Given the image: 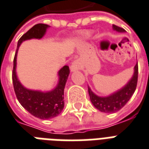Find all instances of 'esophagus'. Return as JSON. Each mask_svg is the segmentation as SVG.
Wrapping results in <instances>:
<instances>
[{"label": "esophagus", "mask_w": 149, "mask_h": 149, "mask_svg": "<svg viewBox=\"0 0 149 149\" xmlns=\"http://www.w3.org/2000/svg\"><path fill=\"white\" fill-rule=\"evenodd\" d=\"M81 62L79 61V60H74L72 63H71V66H70V70L71 71H75V70H80L81 69Z\"/></svg>", "instance_id": "34e87169"}]
</instances>
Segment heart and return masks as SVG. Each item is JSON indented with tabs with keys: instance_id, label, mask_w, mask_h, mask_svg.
I'll list each match as a JSON object with an SVG mask.
<instances>
[{
	"instance_id": "b5f03b06",
	"label": "heart",
	"mask_w": 149,
	"mask_h": 149,
	"mask_svg": "<svg viewBox=\"0 0 149 149\" xmlns=\"http://www.w3.org/2000/svg\"><path fill=\"white\" fill-rule=\"evenodd\" d=\"M86 36H87V35H86Z\"/></svg>"
}]
</instances>
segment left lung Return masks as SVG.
<instances>
[{"label": "left lung", "mask_w": 149, "mask_h": 149, "mask_svg": "<svg viewBox=\"0 0 149 149\" xmlns=\"http://www.w3.org/2000/svg\"><path fill=\"white\" fill-rule=\"evenodd\" d=\"M113 29L118 32H125L123 28L119 27L116 25H113ZM137 79H138V65L137 63L134 67V74L131 80L123 89L109 97H97V95H95L91 91L89 87H88V92L92 104L95 108L102 112L114 113L118 111L122 108H123L126 103L129 101L132 95L134 94L137 87Z\"/></svg>", "instance_id": "obj_1"}]
</instances>
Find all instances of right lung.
Returning <instances> with one entry per match:
<instances>
[{
  "label": "right lung",
  "mask_w": 149,
  "mask_h": 149,
  "mask_svg": "<svg viewBox=\"0 0 149 149\" xmlns=\"http://www.w3.org/2000/svg\"><path fill=\"white\" fill-rule=\"evenodd\" d=\"M49 26L43 23H38L23 34L18 41L17 49L13 60V70H12V82L19 102L20 104L30 112L32 116L41 119H49L54 118L60 115L64 107V97L63 92L65 84L70 73L68 66H64L59 71L60 81L56 88L52 91L42 93L39 91H33L24 88L18 80L15 67H16V56L18 49L20 44L25 40L31 38H41L46 31Z\"/></svg>",
  "instance_id": "1"
}]
</instances>
